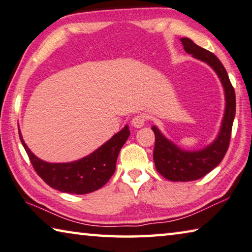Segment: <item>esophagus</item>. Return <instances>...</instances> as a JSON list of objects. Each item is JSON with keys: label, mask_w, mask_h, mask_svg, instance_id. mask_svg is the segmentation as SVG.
<instances>
[{"label": "esophagus", "mask_w": 252, "mask_h": 252, "mask_svg": "<svg viewBox=\"0 0 252 252\" xmlns=\"http://www.w3.org/2000/svg\"><path fill=\"white\" fill-rule=\"evenodd\" d=\"M144 124H145V117L143 115H137V116H135L131 119V125L135 128H141V127L144 126Z\"/></svg>", "instance_id": "34e87169"}]
</instances>
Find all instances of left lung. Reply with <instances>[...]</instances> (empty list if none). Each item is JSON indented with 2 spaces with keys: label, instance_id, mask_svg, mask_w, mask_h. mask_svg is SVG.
I'll use <instances>...</instances> for the list:
<instances>
[{
  "label": "left lung",
  "instance_id": "1",
  "mask_svg": "<svg viewBox=\"0 0 252 252\" xmlns=\"http://www.w3.org/2000/svg\"><path fill=\"white\" fill-rule=\"evenodd\" d=\"M181 42L185 52L192 55L196 59L204 61L213 68L220 78L225 94V110L220 133L216 141L203 150L196 152L181 150L175 144L165 138V136L155 126L152 127L155 134L153 158L156 170L160 175L170 181L188 182L199 180L207 175L223 159L229 147L231 130L236 115V94L230 82L228 72L217 56L196 45L188 38H182Z\"/></svg>",
  "mask_w": 252,
  "mask_h": 252
}]
</instances>
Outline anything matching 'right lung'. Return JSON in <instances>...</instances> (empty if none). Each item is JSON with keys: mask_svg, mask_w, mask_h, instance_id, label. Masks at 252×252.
Returning <instances> with one entry per match:
<instances>
[{"mask_svg": "<svg viewBox=\"0 0 252 252\" xmlns=\"http://www.w3.org/2000/svg\"><path fill=\"white\" fill-rule=\"evenodd\" d=\"M129 134L128 126H125L108 142L84 158L70 163H48L36 158L29 150L19 130L22 145L38 175L52 189L72 194L94 192L108 182L116 170L121 148Z\"/></svg>", "mask_w": 252, "mask_h": 252, "instance_id": "1", "label": "right lung"}]
</instances>
